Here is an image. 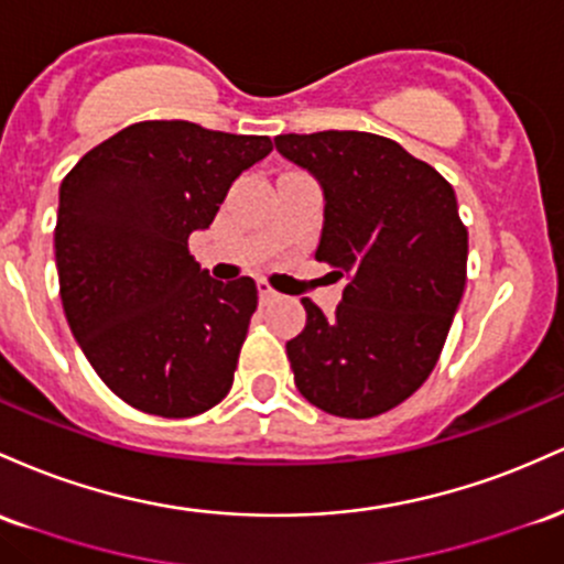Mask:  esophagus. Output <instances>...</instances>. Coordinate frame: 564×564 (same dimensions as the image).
Here are the masks:
<instances>
[{"mask_svg": "<svg viewBox=\"0 0 564 564\" xmlns=\"http://www.w3.org/2000/svg\"><path fill=\"white\" fill-rule=\"evenodd\" d=\"M258 295H261V301H271L274 299V290H271V284L265 280H258Z\"/></svg>", "mask_w": 564, "mask_h": 564, "instance_id": "esophagus-1", "label": "esophagus"}]
</instances>
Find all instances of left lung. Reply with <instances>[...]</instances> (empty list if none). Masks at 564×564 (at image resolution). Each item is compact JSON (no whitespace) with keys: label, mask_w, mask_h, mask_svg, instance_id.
<instances>
[{"label":"left lung","mask_w":564,"mask_h":564,"mask_svg":"<svg viewBox=\"0 0 564 564\" xmlns=\"http://www.w3.org/2000/svg\"><path fill=\"white\" fill-rule=\"evenodd\" d=\"M284 160L325 194L316 261L346 276L335 314L303 299L288 340L295 386L340 419H372L434 370L466 284L469 231L453 186L400 143L357 130L276 135Z\"/></svg>","instance_id":"left-lung-1"}]
</instances>
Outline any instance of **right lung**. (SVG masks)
I'll return each instance as SVG.
<instances>
[{
	"label": "right lung",
	"instance_id": "right-lung-1",
	"mask_svg": "<svg viewBox=\"0 0 564 564\" xmlns=\"http://www.w3.org/2000/svg\"><path fill=\"white\" fill-rule=\"evenodd\" d=\"M265 135L183 119L119 130L61 183L55 265L74 338L119 400L192 419L229 394L258 306L250 276L218 282L188 252Z\"/></svg>",
	"mask_w": 564,
	"mask_h": 564
}]
</instances>
